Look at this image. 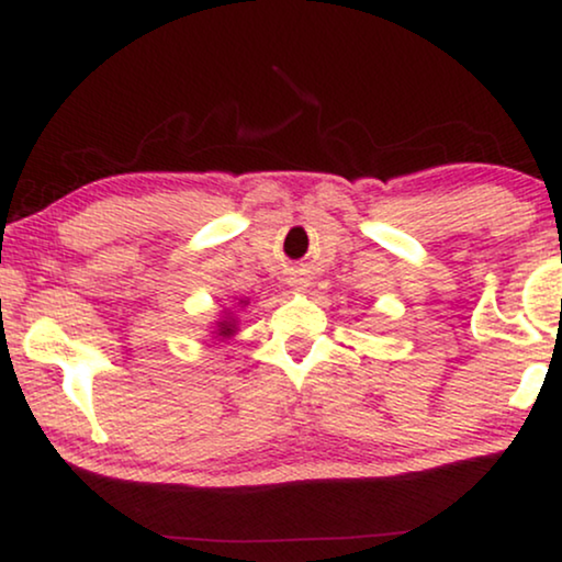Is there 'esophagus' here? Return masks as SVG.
<instances>
[{
    "mask_svg": "<svg viewBox=\"0 0 562 562\" xmlns=\"http://www.w3.org/2000/svg\"><path fill=\"white\" fill-rule=\"evenodd\" d=\"M294 286H296V289H304V281H302V279L294 281Z\"/></svg>",
    "mask_w": 562,
    "mask_h": 562,
    "instance_id": "esophagus-1",
    "label": "esophagus"
}]
</instances>
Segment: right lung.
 Wrapping results in <instances>:
<instances>
[{"label":"right lung","instance_id":"1","mask_svg":"<svg viewBox=\"0 0 562 562\" xmlns=\"http://www.w3.org/2000/svg\"><path fill=\"white\" fill-rule=\"evenodd\" d=\"M220 335H222V337L233 335V325H220Z\"/></svg>","mask_w":562,"mask_h":562}]
</instances>
